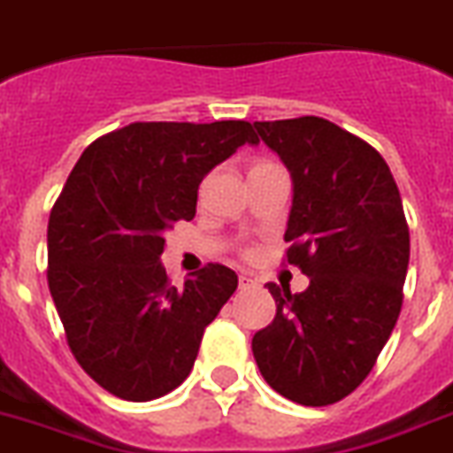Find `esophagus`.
<instances>
[{"label": "esophagus", "mask_w": 453, "mask_h": 453, "mask_svg": "<svg viewBox=\"0 0 453 453\" xmlns=\"http://www.w3.org/2000/svg\"><path fill=\"white\" fill-rule=\"evenodd\" d=\"M256 286V279L251 277V274H239V288L242 290H249Z\"/></svg>", "instance_id": "34e87169"}]
</instances>
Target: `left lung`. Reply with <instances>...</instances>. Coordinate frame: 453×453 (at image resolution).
Wrapping results in <instances>:
<instances>
[{"mask_svg": "<svg viewBox=\"0 0 453 453\" xmlns=\"http://www.w3.org/2000/svg\"><path fill=\"white\" fill-rule=\"evenodd\" d=\"M293 179L286 260L303 293L267 284L277 316L253 334L265 381L297 405L356 391L391 337L410 265V227L384 157L319 116L253 123Z\"/></svg>", "mask_w": 453, "mask_h": 453, "instance_id": "8db88e82", "label": "left lung"}]
</instances>
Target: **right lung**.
Listing matches in <instances>:
<instances>
[{"instance_id":"1","label":"right lung","mask_w":453,"mask_h":453,"mask_svg":"<svg viewBox=\"0 0 453 453\" xmlns=\"http://www.w3.org/2000/svg\"><path fill=\"white\" fill-rule=\"evenodd\" d=\"M251 123H132L83 150L48 219V288L73 358L116 398L146 403L183 384L204 328L237 288L209 263L181 288L160 256L165 230L193 220L202 179Z\"/></svg>"}]
</instances>
